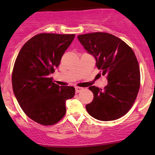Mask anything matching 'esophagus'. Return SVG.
<instances>
[{
    "instance_id": "esophagus-1",
    "label": "esophagus",
    "mask_w": 155,
    "mask_h": 155,
    "mask_svg": "<svg viewBox=\"0 0 155 155\" xmlns=\"http://www.w3.org/2000/svg\"><path fill=\"white\" fill-rule=\"evenodd\" d=\"M82 90H83L82 87H75L76 93H78V92H81Z\"/></svg>"
}]
</instances>
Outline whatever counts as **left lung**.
<instances>
[{
  "instance_id": "8db88e82",
  "label": "left lung",
  "mask_w": 155,
  "mask_h": 155,
  "mask_svg": "<svg viewBox=\"0 0 155 155\" xmlns=\"http://www.w3.org/2000/svg\"><path fill=\"white\" fill-rule=\"evenodd\" d=\"M87 53L95 58L99 74L107 76L104 90L91 86L93 101L86 105L90 116L101 121L114 120L132 107L140 87V69L133 49L120 38L107 33L78 35Z\"/></svg>"
}]
</instances>
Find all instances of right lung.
Returning <instances> with one entry per match:
<instances>
[{
    "label": "right lung",
    "mask_w": 155,
    "mask_h": 155,
    "mask_svg": "<svg viewBox=\"0 0 155 155\" xmlns=\"http://www.w3.org/2000/svg\"><path fill=\"white\" fill-rule=\"evenodd\" d=\"M74 37L40 33L24 44L16 59L14 94L27 116L43 125L59 122L66 111V101L75 95L74 87H60L51 77Z\"/></svg>",
    "instance_id": "add662e5"
}]
</instances>
